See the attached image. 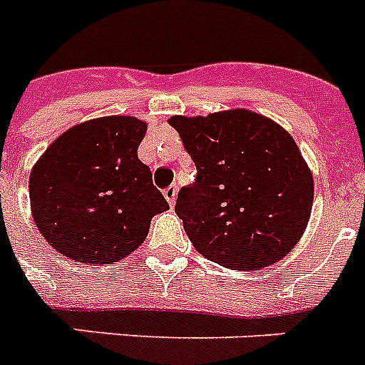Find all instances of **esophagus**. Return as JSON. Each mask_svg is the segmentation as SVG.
Listing matches in <instances>:
<instances>
[{
    "mask_svg": "<svg viewBox=\"0 0 365 365\" xmlns=\"http://www.w3.org/2000/svg\"><path fill=\"white\" fill-rule=\"evenodd\" d=\"M163 195H165V198L168 200V204H170V206H174V202H176V197H178V187L176 185H168V187L163 191Z\"/></svg>",
    "mask_w": 365,
    "mask_h": 365,
    "instance_id": "1",
    "label": "esophagus"
}]
</instances>
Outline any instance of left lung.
<instances>
[{"label": "left lung", "instance_id": "obj_1", "mask_svg": "<svg viewBox=\"0 0 365 365\" xmlns=\"http://www.w3.org/2000/svg\"><path fill=\"white\" fill-rule=\"evenodd\" d=\"M168 123L197 167L174 208L195 250L236 269L266 268L289 255L313 206V178L292 136L250 110L174 115Z\"/></svg>", "mask_w": 365, "mask_h": 365}]
</instances>
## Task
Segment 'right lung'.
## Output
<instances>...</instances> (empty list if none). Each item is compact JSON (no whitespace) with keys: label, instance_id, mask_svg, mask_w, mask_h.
Listing matches in <instances>:
<instances>
[{"label":"right lung","instance_id":"right-lung-1","mask_svg":"<svg viewBox=\"0 0 365 365\" xmlns=\"http://www.w3.org/2000/svg\"><path fill=\"white\" fill-rule=\"evenodd\" d=\"M146 123L133 115L86 121L56 138L29 176L35 225L56 251L84 264L123 259L168 202L136 150Z\"/></svg>","mask_w":365,"mask_h":365}]
</instances>
